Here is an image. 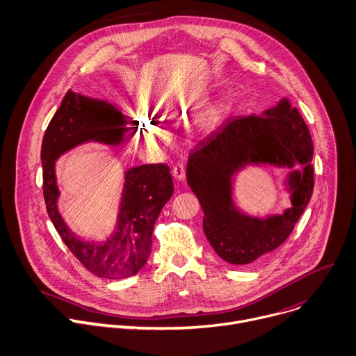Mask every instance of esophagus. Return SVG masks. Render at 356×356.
I'll list each match as a JSON object with an SVG mask.
<instances>
[{"mask_svg":"<svg viewBox=\"0 0 356 356\" xmlns=\"http://www.w3.org/2000/svg\"><path fill=\"white\" fill-rule=\"evenodd\" d=\"M172 175L175 179L182 181L185 178V164L182 161H178L172 168Z\"/></svg>","mask_w":356,"mask_h":356,"instance_id":"1","label":"esophagus"}]
</instances>
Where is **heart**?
<instances>
[{"label":"heart","instance_id":"b5f03b06","mask_svg":"<svg viewBox=\"0 0 356 356\" xmlns=\"http://www.w3.org/2000/svg\"><path fill=\"white\" fill-rule=\"evenodd\" d=\"M226 108H227V101H226V99H219V101H216L215 104L211 105V108H210L207 122H209L210 124H216V123L220 120L222 115L225 113Z\"/></svg>","mask_w":356,"mask_h":356}]
</instances>
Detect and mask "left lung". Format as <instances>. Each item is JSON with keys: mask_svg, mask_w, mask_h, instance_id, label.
I'll list each match as a JSON object with an SVG mask.
<instances>
[{"mask_svg": "<svg viewBox=\"0 0 356 356\" xmlns=\"http://www.w3.org/2000/svg\"><path fill=\"white\" fill-rule=\"evenodd\" d=\"M313 150L302 115L283 98L262 116L229 118L191 152L186 181L203 209L206 238L222 259L245 266L289 237L313 193ZM250 163L304 165L289 176L293 207L283 216L252 218L234 204L232 175Z\"/></svg>", "mask_w": 356, "mask_h": 356, "instance_id": "1", "label": "left lung"}]
</instances>
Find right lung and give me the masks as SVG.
<instances>
[{
  "label": "right lung",
  "mask_w": 356,
  "mask_h": 356,
  "mask_svg": "<svg viewBox=\"0 0 356 356\" xmlns=\"http://www.w3.org/2000/svg\"><path fill=\"white\" fill-rule=\"evenodd\" d=\"M126 126L124 115L115 105L68 91L44 131L40 152L43 196L53 226L91 273L108 279L133 276L147 262L154 223L174 193L170 168L146 164L126 171L118 225L106 241L98 243L80 240L63 220L57 207L60 192L54 164L61 154L88 141L120 145L133 129Z\"/></svg>",
  "instance_id": "obj_1"
}]
</instances>
